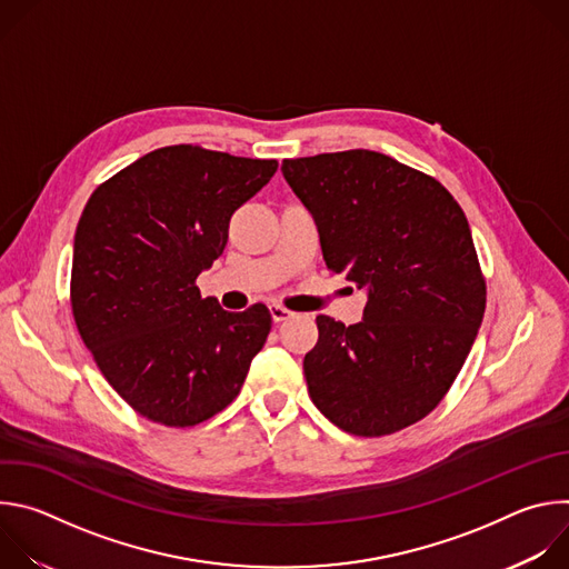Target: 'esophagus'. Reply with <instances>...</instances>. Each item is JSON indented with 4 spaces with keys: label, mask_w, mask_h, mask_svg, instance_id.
<instances>
[{
    "label": "esophagus",
    "mask_w": 569,
    "mask_h": 569,
    "mask_svg": "<svg viewBox=\"0 0 569 569\" xmlns=\"http://www.w3.org/2000/svg\"><path fill=\"white\" fill-rule=\"evenodd\" d=\"M270 315H272V321H274V323H279V321L290 319L295 312H292V310H288V308H283V306H279V303H272V306H270Z\"/></svg>",
    "instance_id": "1"
}]
</instances>
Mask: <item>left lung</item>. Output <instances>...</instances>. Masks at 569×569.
Returning <instances> with one entry per match:
<instances>
[{
  "label": "left lung",
  "mask_w": 569,
  "mask_h": 569,
  "mask_svg": "<svg viewBox=\"0 0 569 569\" xmlns=\"http://www.w3.org/2000/svg\"><path fill=\"white\" fill-rule=\"evenodd\" d=\"M281 171L329 270L369 292L351 327L317 315L303 358L312 402L356 437L421 421L461 371L486 308L461 207L435 178L362 148L283 159Z\"/></svg>",
  "instance_id": "left-lung-1"
}]
</instances>
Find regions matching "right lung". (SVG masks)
Wrapping results in <instances>:
<instances>
[{
	"label": "right lung",
	"instance_id": "add662e5",
	"mask_svg": "<svg viewBox=\"0 0 569 569\" xmlns=\"http://www.w3.org/2000/svg\"><path fill=\"white\" fill-rule=\"evenodd\" d=\"M277 167L180 143L139 157L90 196L73 236L71 312L106 380L143 419H211L263 349L270 310L227 312L196 279L222 254L233 211Z\"/></svg>",
	"mask_w": 569,
	"mask_h": 569
}]
</instances>
